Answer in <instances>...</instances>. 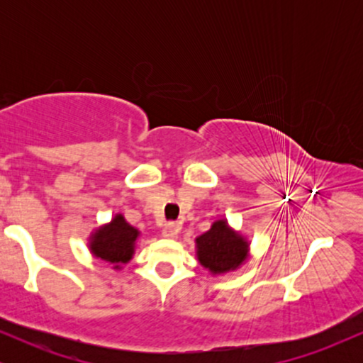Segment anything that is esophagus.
Here are the masks:
<instances>
[{
	"instance_id": "obj_1",
	"label": "esophagus",
	"mask_w": 363,
	"mask_h": 363,
	"mask_svg": "<svg viewBox=\"0 0 363 363\" xmlns=\"http://www.w3.org/2000/svg\"><path fill=\"white\" fill-rule=\"evenodd\" d=\"M162 235L165 237V239H177L179 235V225L176 223H167L164 227V230H162Z\"/></svg>"
}]
</instances>
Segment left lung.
Here are the masks:
<instances>
[{
	"mask_svg": "<svg viewBox=\"0 0 363 363\" xmlns=\"http://www.w3.org/2000/svg\"><path fill=\"white\" fill-rule=\"evenodd\" d=\"M194 244L196 259L213 277L237 272L251 251L247 237L232 228L227 218L215 220L210 230L196 237Z\"/></svg>",
	"mask_w": 363,
	"mask_h": 363,
	"instance_id": "1",
	"label": "left lung"
}]
</instances>
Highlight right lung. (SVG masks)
I'll list each match as a JSON object with an SVG mask.
<instances>
[{
  "instance_id": "add662e5",
  "label": "right lung",
  "mask_w": 363,
  "mask_h": 363,
  "mask_svg": "<svg viewBox=\"0 0 363 363\" xmlns=\"http://www.w3.org/2000/svg\"><path fill=\"white\" fill-rule=\"evenodd\" d=\"M141 232L129 225L123 213H116L111 222L94 228L89 237V251L94 257L109 262L112 269H123L133 259Z\"/></svg>"
}]
</instances>
